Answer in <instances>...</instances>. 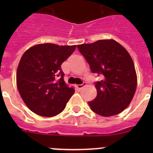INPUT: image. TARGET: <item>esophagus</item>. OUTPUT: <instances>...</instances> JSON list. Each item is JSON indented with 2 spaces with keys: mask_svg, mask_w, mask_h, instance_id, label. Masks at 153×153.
Instances as JSON below:
<instances>
[{
  "mask_svg": "<svg viewBox=\"0 0 153 153\" xmlns=\"http://www.w3.org/2000/svg\"><path fill=\"white\" fill-rule=\"evenodd\" d=\"M86 85V83H85V82H83L82 84H79V85H76V88L79 89V90H80V89H82L83 87V86H85Z\"/></svg>",
  "mask_w": 153,
  "mask_h": 153,
  "instance_id": "34e87169",
  "label": "esophagus"
}]
</instances>
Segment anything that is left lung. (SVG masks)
<instances>
[{
  "instance_id": "left-lung-1",
  "label": "left lung",
  "mask_w": 153,
  "mask_h": 153,
  "mask_svg": "<svg viewBox=\"0 0 153 153\" xmlns=\"http://www.w3.org/2000/svg\"><path fill=\"white\" fill-rule=\"evenodd\" d=\"M92 73L102 76L97 81V96L90 109L102 117L120 113L132 101L137 85L134 63L126 50L114 40H100L77 45Z\"/></svg>"
}]
</instances>
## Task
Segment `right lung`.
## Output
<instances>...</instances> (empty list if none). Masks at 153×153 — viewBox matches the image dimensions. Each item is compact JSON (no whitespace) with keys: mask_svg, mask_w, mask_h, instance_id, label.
I'll return each instance as SVG.
<instances>
[{"mask_svg":"<svg viewBox=\"0 0 153 153\" xmlns=\"http://www.w3.org/2000/svg\"><path fill=\"white\" fill-rule=\"evenodd\" d=\"M76 47L41 44L30 47L23 54L17 70V86L31 111L52 117L65 109L74 89L65 83L61 64Z\"/></svg>","mask_w":153,"mask_h":153,"instance_id":"add662e5","label":"right lung"}]
</instances>
